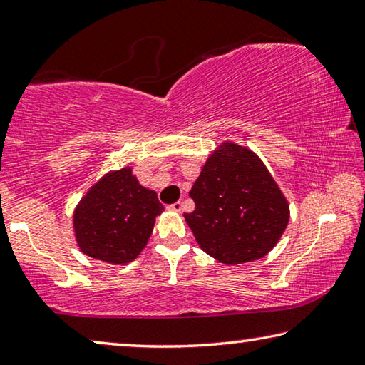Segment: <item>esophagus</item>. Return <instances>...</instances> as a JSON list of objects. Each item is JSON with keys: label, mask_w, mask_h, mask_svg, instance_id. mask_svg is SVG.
Here are the masks:
<instances>
[{"label": "esophagus", "mask_w": 365, "mask_h": 365, "mask_svg": "<svg viewBox=\"0 0 365 365\" xmlns=\"http://www.w3.org/2000/svg\"><path fill=\"white\" fill-rule=\"evenodd\" d=\"M168 209H169V211H174V212H180L182 211V202L177 201V202H174V205H169Z\"/></svg>", "instance_id": "1"}]
</instances>
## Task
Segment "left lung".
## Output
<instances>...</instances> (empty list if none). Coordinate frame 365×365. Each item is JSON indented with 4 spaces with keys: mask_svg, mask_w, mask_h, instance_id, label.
<instances>
[{
    "mask_svg": "<svg viewBox=\"0 0 365 365\" xmlns=\"http://www.w3.org/2000/svg\"><path fill=\"white\" fill-rule=\"evenodd\" d=\"M183 214L197 245L227 265L252 262L279 243L289 220L287 197L248 148L222 143L190 190Z\"/></svg>",
    "mask_w": 365,
    "mask_h": 365,
    "instance_id": "8db88e82",
    "label": "left lung"
}]
</instances>
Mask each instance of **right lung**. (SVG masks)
<instances>
[{
	"instance_id": "1",
	"label": "right lung",
	"mask_w": 365,
	"mask_h": 365,
	"mask_svg": "<svg viewBox=\"0 0 365 365\" xmlns=\"http://www.w3.org/2000/svg\"><path fill=\"white\" fill-rule=\"evenodd\" d=\"M164 211L156 191L141 187L132 168L109 172L88 190L73 212L80 251L109 264H128L150 240Z\"/></svg>"
}]
</instances>
